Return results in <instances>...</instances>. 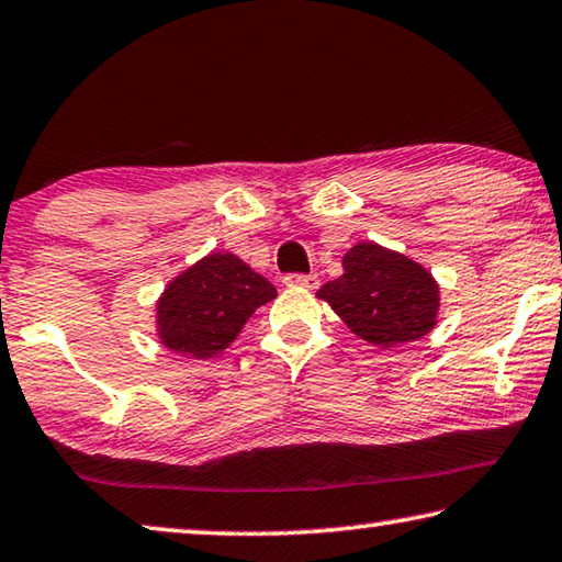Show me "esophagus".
Returning <instances> with one entry per match:
<instances>
[{
	"label": "esophagus",
	"mask_w": 562,
	"mask_h": 562,
	"mask_svg": "<svg viewBox=\"0 0 562 562\" xmlns=\"http://www.w3.org/2000/svg\"><path fill=\"white\" fill-rule=\"evenodd\" d=\"M284 284H288V288H305V290H315L317 284H319V280H317V274L290 272V274H284Z\"/></svg>",
	"instance_id": "esophagus-1"
}]
</instances>
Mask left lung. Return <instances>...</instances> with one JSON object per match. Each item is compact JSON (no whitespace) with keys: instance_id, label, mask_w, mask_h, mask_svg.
Segmentation results:
<instances>
[{"instance_id":"obj_1","label":"left lung","mask_w":562,"mask_h":562,"mask_svg":"<svg viewBox=\"0 0 562 562\" xmlns=\"http://www.w3.org/2000/svg\"><path fill=\"white\" fill-rule=\"evenodd\" d=\"M342 274L319 288L355 335L395 347L427 335L438 317V282L423 265L375 243H360L342 257Z\"/></svg>"}]
</instances>
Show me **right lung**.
<instances>
[{
  "mask_svg": "<svg viewBox=\"0 0 562 562\" xmlns=\"http://www.w3.org/2000/svg\"><path fill=\"white\" fill-rule=\"evenodd\" d=\"M278 290L229 252H212L169 282L157 302L162 345L190 358H215Z\"/></svg>",
  "mask_w": 562,
  "mask_h": 562,
  "instance_id": "right-lung-1",
  "label": "right lung"
}]
</instances>
